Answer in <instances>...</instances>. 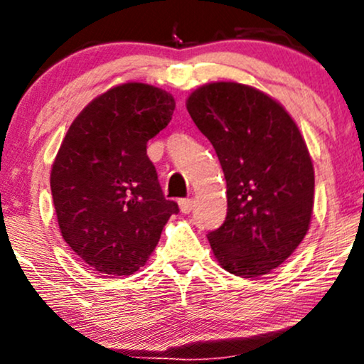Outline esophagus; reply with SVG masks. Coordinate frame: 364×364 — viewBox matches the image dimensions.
Masks as SVG:
<instances>
[{
  "instance_id": "34e87169",
  "label": "esophagus",
  "mask_w": 364,
  "mask_h": 364,
  "mask_svg": "<svg viewBox=\"0 0 364 364\" xmlns=\"http://www.w3.org/2000/svg\"><path fill=\"white\" fill-rule=\"evenodd\" d=\"M178 206H179V211L188 215V213H191L193 210V200H190V198H183V200L178 201Z\"/></svg>"
}]
</instances>
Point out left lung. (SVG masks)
Returning <instances> with one entry per match:
<instances>
[{"instance_id": "left-lung-1", "label": "left lung", "mask_w": 364, "mask_h": 364, "mask_svg": "<svg viewBox=\"0 0 364 364\" xmlns=\"http://www.w3.org/2000/svg\"><path fill=\"white\" fill-rule=\"evenodd\" d=\"M186 109L226 179V220L208 235L213 255L231 274L271 273L311 223L314 168L298 124L269 95L235 81L200 86Z\"/></svg>"}]
</instances>
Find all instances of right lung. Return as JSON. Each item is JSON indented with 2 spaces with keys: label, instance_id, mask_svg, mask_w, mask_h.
<instances>
[{
  "label": "right lung",
  "instance_id": "1",
  "mask_svg": "<svg viewBox=\"0 0 364 364\" xmlns=\"http://www.w3.org/2000/svg\"><path fill=\"white\" fill-rule=\"evenodd\" d=\"M174 108L168 91L128 81L90 101L63 138L50 176L58 226L66 245L100 273H136L178 213L146 154Z\"/></svg>",
  "mask_w": 364,
  "mask_h": 364
}]
</instances>
